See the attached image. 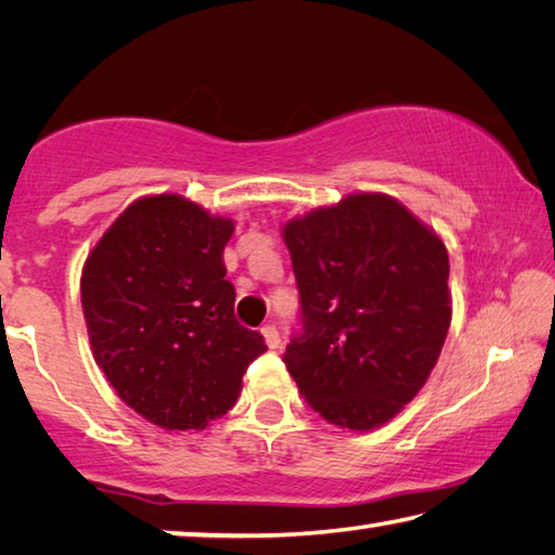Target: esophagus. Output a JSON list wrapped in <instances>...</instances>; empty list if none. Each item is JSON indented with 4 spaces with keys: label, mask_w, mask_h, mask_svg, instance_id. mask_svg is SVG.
<instances>
[{
    "label": "esophagus",
    "mask_w": 555,
    "mask_h": 555,
    "mask_svg": "<svg viewBox=\"0 0 555 555\" xmlns=\"http://www.w3.org/2000/svg\"><path fill=\"white\" fill-rule=\"evenodd\" d=\"M261 335H264V343H267L269 350H276V347L281 345V337H279V331L274 325L261 327Z\"/></svg>",
    "instance_id": "1"
}]
</instances>
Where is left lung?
I'll return each mask as SVG.
<instances>
[{
    "mask_svg": "<svg viewBox=\"0 0 555 555\" xmlns=\"http://www.w3.org/2000/svg\"><path fill=\"white\" fill-rule=\"evenodd\" d=\"M281 230L304 323L284 362L300 397L337 428L389 424L443 350L453 315L443 240L387 193H352Z\"/></svg>",
    "mask_w": 555,
    "mask_h": 555,
    "instance_id": "8db88e82",
    "label": "left lung"
}]
</instances>
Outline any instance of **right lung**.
<instances>
[{
  "label": "right lung",
  "instance_id": "right-lung-1",
  "mask_svg": "<svg viewBox=\"0 0 555 555\" xmlns=\"http://www.w3.org/2000/svg\"><path fill=\"white\" fill-rule=\"evenodd\" d=\"M234 222L178 193L137 198L82 264L92 357L117 397L164 430L228 413L264 337L234 318L224 244Z\"/></svg>",
  "mask_w": 555,
  "mask_h": 555
}]
</instances>
